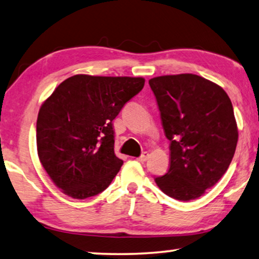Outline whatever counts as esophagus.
<instances>
[{"instance_id":"obj_1","label":"esophagus","mask_w":259,"mask_h":259,"mask_svg":"<svg viewBox=\"0 0 259 259\" xmlns=\"http://www.w3.org/2000/svg\"><path fill=\"white\" fill-rule=\"evenodd\" d=\"M148 157H149V153L148 152H143L141 156L137 158V160L138 161H145L146 159H148Z\"/></svg>"}]
</instances>
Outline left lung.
<instances>
[{"label":"left lung","mask_w":259,"mask_h":259,"mask_svg":"<svg viewBox=\"0 0 259 259\" xmlns=\"http://www.w3.org/2000/svg\"><path fill=\"white\" fill-rule=\"evenodd\" d=\"M165 136L169 168L154 179L180 201L201 196L222 178L233 160L238 131L229 96L219 84L195 74L150 79Z\"/></svg>","instance_id":"1"}]
</instances>
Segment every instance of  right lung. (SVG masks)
<instances>
[{
	"mask_svg": "<svg viewBox=\"0 0 259 259\" xmlns=\"http://www.w3.org/2000/svg\"><path fill=\"white\" fill-rule=\"evenodd\" d=\"M144 82L130 76L76 74L41 105L38 156L65 194L82 200L109 186L123 164L114 152L113 121Z\"/></svg>",
	"mask_w": 259,
	"mask_h": 259,
	"instance_id": "add662e5",
	"label": "right lung"
}]
</instances>
